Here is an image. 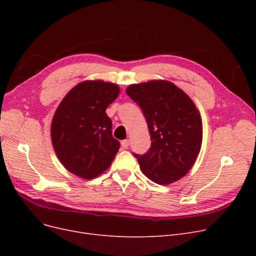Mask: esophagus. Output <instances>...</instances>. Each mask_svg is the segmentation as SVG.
Here are the masks:
<instances>
[{
    "label": "esophagus",
    "instance_id": "obj_1",
    "mask_svg": "<svg viewBox=\"0 0 256 256\" xmlns=\"http://www.w3.org/2000/svg\"><path fill=\"white\" fill-rule=\"evenodd\" d=\"M128 145H130V140L126 139V140H122V141H121V146H122L124 150H126V148H128Z\"/></svg>",
    "mask_w": 256,
    "mask_h": 256
}]
</instances>
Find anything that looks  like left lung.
I'll return each instance as SVG.
<instances>
[{
  "label": "left lung",
  "instance_id": "left-lung-1",
  "mask_svg": "<svg viewBox=\"0 0 256 256\" xmlns=\"http://www.w3.org/2000/svg\"><path fill=\"white\" fill-rule=\"evenodd\" d=\"M128 96L139 104L152 137L150 150L135 154L144 176L158 184L184 178L202 144V119L190 96L164 80L132 84Z\"/></svg>",
  "mask_w": 256,
  "mask_h": 256
}]
</instances>
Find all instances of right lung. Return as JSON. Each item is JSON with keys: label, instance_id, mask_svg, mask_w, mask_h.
<instances>
[{"label": "right lung", "instance_id": "right-lung-1", "mask_svg": "<svg viewBox=\"0 0 256 256\" xmlns=\"http://www.w3.org/2000/svg\"><path fill=\"white\" fill-rule=\"evenodd\" d=\"M119 92L114 83L84 80L66 94L54 114V150L61 164L80 178L100 176L119 150V141L112 136V121L106 113Z\"/></svg>", "mask_w": 256, "mask_h": 256}]
</instances>
